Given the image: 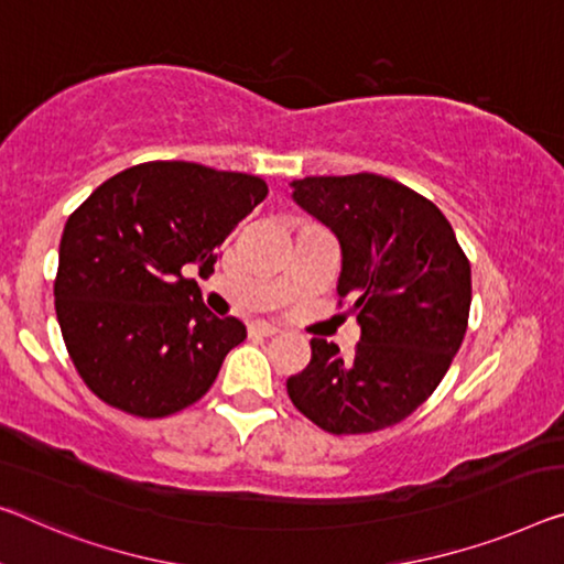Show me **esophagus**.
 <instances>
[{
    "instance_id": "obj_1",
    "label": "esophagus",
    "mask_w": 564,
    "mask_h": 564,
    "mask_svg": "<svg viewBox=\"0 0 564 564\" xmlns=\"http://www.w3.org/2000/svg\"><path fill=\"white\" fill-rule=\"evenodd\" d=\"M252 330L259 333V335H276L282 333L280 325H272V323H264V319H257V323L252 325Z\"/></svg>"
}]
</instances>
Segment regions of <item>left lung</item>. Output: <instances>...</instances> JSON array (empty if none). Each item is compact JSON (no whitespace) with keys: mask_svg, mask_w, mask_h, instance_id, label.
<instances>
[{"mask_svg":"<svg viewBox=\"0 0 564 564\" xmlns=\"http://www.w3.org/2000/svg\"><path fill=\"white\" fill-rule=\"evenodd\" d=\"M292 198L343 252L337 294L360 325L352 355L312 337L310 366L288 378L300 413L335 436L411 415L462 348L471 267L438 206L378 173L292 181Z\"/></svg>","mask_w":564,"mask_h":564,"instance_id":"left-lung-1","label":"left lung"}]
</instances>
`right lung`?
<instances>
[{"instance_id": "1", "label": "right lung", "mask_w": 564, "mask_h": 564, "mask_svg": "<svg viewBox=\"0 0 564 564\" xmlns=\"http://www.w3.org/2000/svg\"><path fill=\"white\" fill-rule=\"evenodd\" d=\"M267 192L249 173L151 161L116 173L67 219L55 312L100 401L163 419L209 391L247 327L216 317L184 267H214L216 249Z\"/></svg>"}]
</instances>
